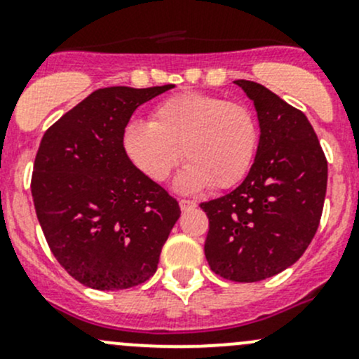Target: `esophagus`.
<instances>
[{
    "label": "esophagus",
    "mask_w": 359,
    "mask_h": 359,
    "mask_svg": "<svg viewBox=\"0 0 359 359\" xmlns=\"http://www.w3.org/2000/svg\"><path fill=\"white\" fill-rule=\"evenodd\" d=\"M179 206L182 212H187V210H193L196 206V201H191V200H179Z\"/></svg>",
    "instance_id": "34e87169"
}]
</instances>
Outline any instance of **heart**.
<instances>
[{"mask_svg":"<svg viewBox=\"0 0 359 359\" xmlns=\"http://www.w3.org/2000/svg\"><path fill=\"white\" fill-rule=\"evenodd\" d=\"M257 144L259 128L250 107L201 92L163 100L151 123L132 121L123 133L126 156L154 182L168 179L182 154L187 163L175 187L187 194L240 184L252 168Z\"/></svg>","mask_w":359,"mask_h":359,"instance_id":"heart-1","label":"heart"}]
</instances>
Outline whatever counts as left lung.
Masks as SVG:
<instances>
[{
  "mask_svg": "<svg viewBox=\"0 0 359 359\" xmlns=\"http://www.w3.org/2000/svg\"><path fill=\"white\" fill-rule=\"evenodd\" d=\"M253 102L259 146L243 182L201 203L210 220L205 257L219 276L253 283L302 257L320 226L328 165L309 119L266 86L236 79Z\"/></svg>",
  "mask_w": 359,
  "mask_h": 359,
  "instance_id": "left-lung-1",
  "label": "left lung"
}]
</instances>
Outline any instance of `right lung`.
<instances>
[{"mask_svg":"<svg viewBox=\"0 0 359 359\" xmlns=\"http://www.w3.org/2000/svg\"><path fill=\"white\" fill-rule=\"evenodd\" d=\"M170 88L95 90L43 135L31 180L36 215L55 259L85 287L123 290L156 273L180 208L130 161L123 133L137 107Z\"/></svg>","mask_w":359,"mask_h":359,"instance_id":"1","label":"right lung"}]
</instances>
